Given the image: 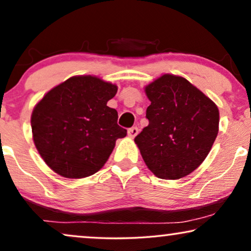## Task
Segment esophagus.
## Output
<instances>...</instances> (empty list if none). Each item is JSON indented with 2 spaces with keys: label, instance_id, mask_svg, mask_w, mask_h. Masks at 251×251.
I'll return each instance as SVG.
<instances>
[{
  "label": "esophagus",
  "instance_id": "1",
  "mask_svg": "<svg viewBox=\"0 0 251 251\" xmlns=\"http://www.w3.org/2000/svg\"><path fill=\"white\" fill-rule=\"evenodd\" d=\"M137 133H138V128H137V126H132V128H130L128 130V136L130 138H135Z\"/></svg>",
  "mask_w": 251,
  "mask_h": 251
}]
</instances>
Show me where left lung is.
I'll return each mask as SVG.
<instances>
[{
    "label": "left lung",
    "instance_id": "8db88e82",
    "mask_svg": "<svg viewBox=\"0 0 251 251\" xmlns=\"http://www.w3.org/2000/svg\"><path fill=\"white\" fill-rule=\"evenodd\" d=\"M149 126L136 136L146 166L162 179H179L197 169L218 133L214 101L186 78L164 74L145 87Z\"/></svg>",
    "mask_w": 251,
    "mask_h": 251
}]
</instances>
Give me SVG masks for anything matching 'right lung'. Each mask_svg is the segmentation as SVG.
I'll list each match as a JSON object with an SVG mask.
<instances>
[{"mask_svg": "<svg viewBox=\"0 0 251 251\" xmlns=\"http://www.w3.org/2000/svg\"><path fill=\"white\" fill-rule=\"evenodd\" d=\"M118 87L91 75L70 77L51 89L33 109L36 150L54 173L84 178L100 170L126 130L107 106Z\"/></svg>", "mask_w": 251, "mask_h": 251, "instance_id": "obj_1", "label": "right lung"}]
</instances>
